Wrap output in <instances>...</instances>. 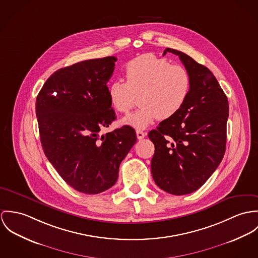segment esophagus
Here are the masks:
<instances>
[{
	"instance_id": "34e87169",
	"label": "esophagus",
	"mask_w": 258,
	"mask_h": 258,
	"mask_svg": "<svg viewBox=\"0 0 258 258\" xmlns=\"http://www.w3.org/2000/svg\"><path fill=\"white\" fill-rule=\"evenodd\" d=\"M145 136H146V134L144 132L141 131V130H137V137H138L139 140H143L145 138Z\"/></svg>"
}]
</instances>
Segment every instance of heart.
<instances>
[{
  "mask_svg": "<svg viewBox=\"0 0 258 258\" xmlns=\"http://www.w3.org/2000/svg\"><path fill=\"white\" fill-rule=\"evenodd\" d=\"M126 82L115 80L108 87L115 111L128 113L139 99L141 107L122 119L123 124L144 128L155 118L165 119L177 114L186 103L192 80L188 70L170 64L165 58L145 53L125 64Z\"/></svg>",
  "mask_w": 258,
  "mask_h": 258,
  "instance_id": "b5f03b06",
  "label": "heart"
}]
</instances>
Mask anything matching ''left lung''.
<instances>
[{
  "mask_svg": "<svg viewBox=\"0 0 258 258\" xmlns=\"http://www.w3.org/2000/svg\"><path fill=\"white\" fill-rule=\"evenodd\" d=\"M178 55L191 76L189 97L175 115L148 134L155 146L151 174L156 185L172 195L198 190L220 165L227 143L228 98L214 74L184 52Z\"/></svg>",
  "mask_w": 258,
  "mask_h": 258,
  "instance_id": "8db88e82",
  "label": "left lung"
}]
</instances>
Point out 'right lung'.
Here are the masks:
<instances>
[{"label": "right lung", "instance_id": "right-lung-1", "mask_svg": "<svg viewBox=\"0 0 258 258\" xmlns=\"http://www.w3.org/2000/svg\"><path fill=\"white\" fill-rule=\"evenodd\" d=\"M115 61L97 58L58 69L36 98L45 156L68 185L88 195L115 185L120 162L137 143L130 125L100 136L116 118L107 86Z\"/></svg>", "mask_w": 258, "mask_h": 258}]
</instances>
